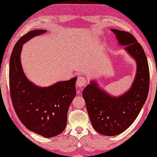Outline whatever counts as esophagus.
Listing matches in <instances>:
<instances>
[{
    "mask_svg": "<svg viewBox=\"0 0 157 157\" xmlns=\"http://www.w3.org/2000/svg\"><path fill=\"white\" fill-rule=\"evenodd\" d=\"M87 83V79L85 77H79L77 80V86L79 87H83Z\"/></svg>",
    "mask_w": 157,
    "mask_h": 157,
    "instance_id": "1",
    "label": "esophagus"
}]
</instances>
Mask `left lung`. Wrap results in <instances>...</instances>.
I'll return each mask as SVG.
<instances>
[{
	"mask_svg": "<svg viewBox=\"0 0 157 157\" xmlns=\"http://www.w3.org/2000/svg\"><path fill=\"white\" fill-rule=\"evenodd\" d=\"M120 45L136 63V75L131 87L122 95L112 96L91 79L82 92L92 125L98 133L115 136L128 129L137 117L147 100L149 70L142 45L129 33L111 29Z\"/></svg>",
	"mask_w": 157,
	"mask_h": 157,
	"instance_id": "obj_1",
	"label": "left lung"
}]
</instances>
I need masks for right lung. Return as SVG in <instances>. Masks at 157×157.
Listing matches in <instances>:
<instances>
[{"label":"right lung","mask_w":157,"mask_h":157,"mask_svg":"<svg viewBox=\"0 0 157 157\" xmlns=\"http://www.w3.org/2000/svg\"><path fill=\"white\" fill-rule=\"evenodd\" d=\"M46 32L45 30H31L17 42L10 59L9 83L13 105L19 120L30 131L50 138L65 129L68 109L76 95L78 78L42 87L25 76L21 61L23 45Z\"/></svg>","instance_id":"add662e5"}]
</instances>
